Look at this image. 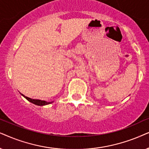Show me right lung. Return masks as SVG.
<instances>
[{"label":"right lung","mask_w":149,"mask_h":149,"mask_svg":"<svg viewBox=\"0 0 149 149\" xmlns=\"http://www.w3.org/2000/svg\"><path fill=\"white\" fill-rule=\"evenodd\" d=\"M26 99V100L29 101V102L33 103V104H34L35 105H37V106H45V105H48V104H50L52 103H53L54 102H46V101H44V100H33V99H31V98H29L28 97L25 96V95H24L23 94H21Z\"/></svg>","instance_id":"right-lung-1"}]
</instances>
